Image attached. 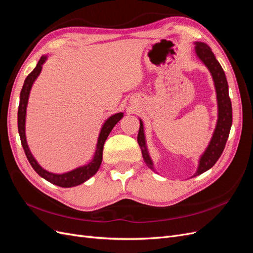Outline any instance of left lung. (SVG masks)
I'll use <instances>...</instances> for the list:
<instances>
[{"label":"left lung","instance_id":"obj_1","mask_svg":"<svg viewBox=\"0 0 253 253\" xmlns=\"http://www.w3.org/2000/svg\"><path fill=\"white\" fill-rule=\"evenodd\" d=\"M195 52L197 57L200 58L204 64L208 67V70L211 73V76L214 81V86L216 90V99H217V106H218V118L217 124L214 129L213 136L211 141L206 149L204 154L200 158V164L196 173L192 176L195 177L197 175H201L202 173L208 171L209 169L215 165V163L220 157L221 153H223L227 139L230 133V128L232 126V105L230 97H229L228 91V82L226 79V75L224 70L221 68L218 61L216 60L214 53L212 52L211 48L203 42H195ZM138 136H137V141L139 143V147L141 149L142 157L144 163L150 168L151 170L155 171L154 167H153L152 159L149 155V152L147 149V143H145V137L143 131V124L141 119Z\"/></svg>","mask_w":253,"mask_h":253}]
</instances>
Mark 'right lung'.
Wrapping results in <instances>:
<instances>
[{
  "label": "right lung",
  "instance_id": "obj_1",
  "mask_svg": "<svg viewBox=\"0 0 253 253\" xmlns=\"http://www.w3.org/2000/svg\"><path fill=\"white\" fill-rule=\"evenodd\" d=\"M46 59H47L46 56L41 57L39 62H38L37 66L35 67V70L27 76L24 81V84H23V87L20 94V104H19V110H18V129H19L22 147L24 149L25 155L28 159L29 164L34 168V170L39 174L41 177L53 183V185L62 187V188H71V187L81 185V183L86 181L91 177V176L97 173L102 163V152H103L104 142L106 138H108V136L111 133L113 127L116 126L117 122L122 117H124V113L115 114L109 119L105 120V122L101 127L100 134H99V137H98L95 155L87 165L76 168L75 170H72L70 172H66L63 174H55V173L44 170L43 168L37 163V160L33 156L32 152H30L27 145L26 136H25V118H26V108H27L30 89H32L33 84L35 80L38 78V76L40 75L42 71V65L44 64L45 61H46Z\"/></svg>",
  "mask_w": 253,
  "mask_h": 253
}]
</instances>
